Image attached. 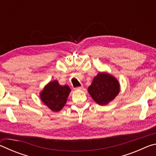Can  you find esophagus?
<instances>
[{
  "mask_svg": "<svg viewBox=\"0 0 156 156\" xmlns=\"http://www.w3.org/2000/svg\"><path fill=\"white\" fill-rule=\"evenodd\" d=\"M83 87H76L74 88L75 90H80V89H83Z\"/></svg>",
  "mask_w": 156,
  "mask_h": 156,
  "instance_id": "esophagus-1",
  "label": "esophagus"
}]
</instances>
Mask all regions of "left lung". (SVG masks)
Listing matches in <instances>:
<instances>
[{"label":"left lung","instance_id":"8db88e82","mask_svg":"<svg viewBox=\"0 0 156 156\" xmlns=\"http://www.w3.org/2000/svg\"><path fill=\"white\" fill-rule=\"evenodd\" d=\"M120 91V85L114 76L106 72H99L95 76L88 92L97 104L107 105L114 100Z\"/></svg>","mask_w":156,"mask_h":156}]
</instances>
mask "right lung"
Returning <instances> with one entry per match:
<instances>
[{
  "label": "right lung",
  "instance_id": "1",
  "mask_svg": "<svg viewBox=\"0 0 156 156\" xmlns=\"http://www.w3.org/2000/svg\"><path fill=\"white\" fill-rule=\"evenodd\" d=\"M71 89L68 85H60L58 80L49 82L40 93L42 102L52 112L61 110L67 101Z\"/></svg>",
  "mask_w": 156,
  "mask_h": 156
}]
</instances>
